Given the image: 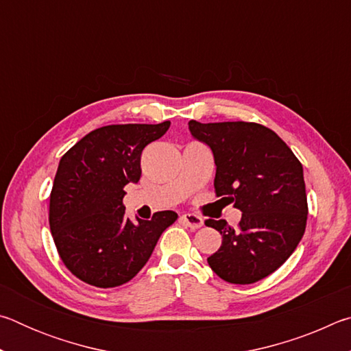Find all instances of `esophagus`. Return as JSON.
Wrapping results in <instances>:
<instances>
[{"instance_id":"obj_1","label":"esophagus","mask_w":351,"mask_h":351,"mask_svg":"<svg viewBox=\"0 0 351 351\" xmlns=\"http://www.w3.org/2000/svg\"><path fill=\"white\" fill-rule=\"evenodd\" d=\"M181 219H182V223L186 224V226H189L190 229H199L201 226L204 224L203 218L198 217V215H195V213H184V215L181 217Z\"/></svg>"}]
</instances>
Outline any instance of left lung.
I'll use <instances>...</instances> for the list:
<instances>
[{
    "instance_id": "1",
    "label": "left lung",
    "mask_w": 351,
    "mask_h": 351,
    "mask_svg": "<svg viewBox=\"0 0 351 351\" xmlns=\"http://www.w3.org/2000/svg\"><path fill=\"white\" fill-rule=\"evenodd\" d=\"M193 139L212 150L218 197L243 212L239 228L224 219L206 226L223 237L207 263L229 283L247 285L268 277L295 251L306 228L304 169L291 148L254 122H189Z\"/></svg>"
}]
</instances>
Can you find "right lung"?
<instances>
[{
    "label": "right lung",
    "instance_id": "add662e5",
    "mask_svg": "<svg viewBox=\"0 0 351 351\" xmlns=\"http://www.w3.org/2000/svg\"><path fill=\"white\" fill-rule=\"evenodd\" d=\"M170 127L125 123L88 133L63 154L49 199L52 239L66 268L97 288L132 280L150 258L173 210L152 219L125 217L127 184L141 178V153Z\"/></svg>",
    "mask_w": 351,
    "mask_h": 351
}]
</instances>
